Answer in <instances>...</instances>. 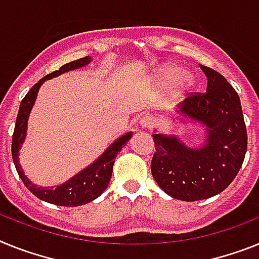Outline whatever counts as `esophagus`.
I'll return each mask as SVG.
<instances>
[{
  "instance_id": "34e87169",
  "label": "esophagus",
  "mask_w": 259,
  "mask_h": 259,
  "mask_svg": "<svg viewBox=\"0 0 259 259\" xmlns=\"http://www.w3.org/2000/svg\"><path fill=\"white\" fill-rule=\"evenodd\" d=\"M154 124V118L152 115L145 114L140 118V125L143 128H152Z\"/></svg>"
}]
</instances>
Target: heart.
<instances>
[{"label": "heart", "instance_id": "b5f03b06", "mask_svg": "<svg viewBox=\"0 0 259 259\" xmlns=\"http://www.w3.org/2000/svg\"><path fill=\"white\" fill-rule=\"evenodd\" d=\"M177 78V85H176V90L177 92H182L185 88L190 85L191 82V78L189 76H180V70L177 69V68H173V66H169V68H165V69L161 72L160 74V81L162 83H170L176 81Z\"/></svg>", "mask_w": 259, "mask_h": 259}]
</instances>
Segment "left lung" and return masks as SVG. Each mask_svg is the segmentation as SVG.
I'll return each mask as SVG.
<instances>
[{
	"mask_svg": "<svg viewBox=\"0 0 259 259\" xmlns=\"http://www.w3.org/2000/svg\"><path fill=\"white\" fill-rule=\"evenodd\" d=\"M200 69L207 77V90L190 93L180 110L185 116L204 123L207 145L190 149L174 136L153 135L152 176L167 195L185 202L224 191L242 166L247 148L237 92L212 68L200 65Z\"/></svg>",
	"mask_w": 259,
	"mask_h": 259,
	"instance_id": "1",
	"label": "left lung"
}]
</instances>
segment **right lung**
Wrapping results in <instances>:
<instances>
[{
	"mask_svg": "<svg viewBox=\"0 0 259 259\" xmlns=\"http://www.w3.org/2000/svg\"><path fill=\"white\" fill-rule=\"evenodd\" d=\"M90 63L89 56L74 60L72 63H68L63 65L59 70L50 73L46 77L35 83L28 93L22 99L21 106H19V111L17 115V121H15L14 134H13L12 141V156L14 161L15 169L17 173L21 177L22 182L31 193L34 194L36 198L41 199L44 202L52 203L56 205H64V207H76V205L86 204V203L92 202L96 198H98L107 187L110 178L112 174V165H114L115 157L118 156L120 149L127 144V141L131 139L132 134H125L120 139L115 141L111 147L108 148L107 151L99 157L97 162L86 167L81 173L77 174L76 177L70 178L68 182H65L61 186H57L56 189H43V187H36L35 185L24 177L23 171L21 169V165L18 162V151L21 144L23 143L24 136H26V128H27V119L28 114L31 111V107L34 105L35 98H36L37 90L40 88L41 83L48 78L56 77L59 74L68 70L77 69L79 66H83Z\"/></svg>",
	"mask_w": 259,
	"mask_h": 259,
	"instance_id": "1",
	"label": "right lung"
}]
</instances>
